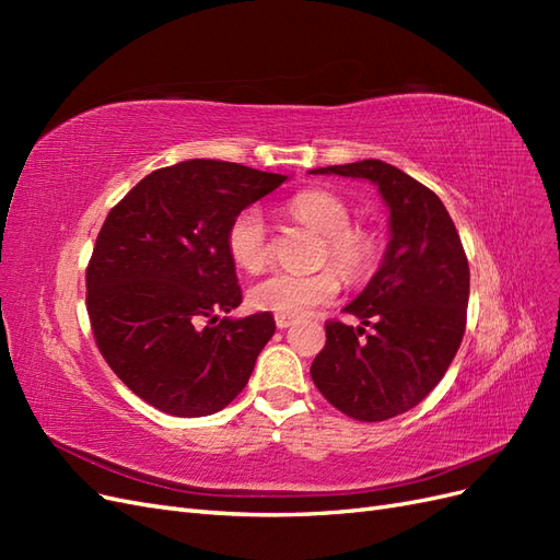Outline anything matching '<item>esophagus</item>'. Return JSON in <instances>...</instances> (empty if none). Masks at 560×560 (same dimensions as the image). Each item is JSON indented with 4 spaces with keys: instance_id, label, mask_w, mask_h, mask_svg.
<instances>
[{
    "instance_id": "esophagus-1",
    "label": "esophagus",
    "mask_w": 560,
    "mask_h": 560,
    "mask_svg": "<svg viewBox=\"0 0 560 560\" xmlns=\"http://www.w3.org/2000/svg\"><path fill=\"white\" fill-rule=\"evenodd\" d=\"M294 317L292 315H276V325H278V329H287V327H292L294 325Z\"/></svg>"
}]
</instances>
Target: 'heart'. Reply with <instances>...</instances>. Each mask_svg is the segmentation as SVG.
I'll return each instance as SVG.
<instances>
[{
	"instance_id": "1",
	"label": "heart",
	"mask_w": 560,
	"mask_h": 560,
	"mask_svg": "<svg viewBox=\"0 0 560 560\" xmlns=\"http://www.w3.org/2000/svg\"><path fill=\"white\" fill-rule=\"evenodd\" d=\"M290 210L299 222L325 235L319 261H329L343 278L358 280L374 264V238L366 231L350 226V208L338 196L322 189L301 191L290 200ZM226 249L233 264L247 273H259L268 264L266 219L259 208H245L233 217L226 231ZM338 287L341 284L331 268L311 276L278 270L252 287L249 303L259 311L296 317L334 301Z\"/></svg>"
}]
</instances>
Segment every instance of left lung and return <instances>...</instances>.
<instances>
[{"label": "left lung", "mask_w": 560, "mask_h": 560, "mask_svg": "<svg viewBox=\"0 0 560 560\" xmlns=\"http://www.w3.org/2000/svg\"><path fill=\"white\" fill-rule=\"evenodd\" d=\"M311 175L366 179L389 212L383 261L343 308L360 327L327 322L313 383L354 420L395 418L432 393L460 348L469 301L460 235L439 196L395 165L366 159Z\"/></svg>", "instance_id": "left-lung-1"}]
</instances>
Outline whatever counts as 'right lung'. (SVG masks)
I'll return each mask as SVG.
<instances>
[{
    "label": "right lung",
    "instance_id": "add662e5",
    "mask_svg": "<svg viewBox=\"0 0 560 560\" xmlns=\"http://www.w3.org/2000/svg\"><path fill=\"white\" fill-rule=\"evenodd\" d=\"M290 177L191 159L140 179L107 214L86 270L95 343L114 374L159 411H222L276 334L243 303L226 249L233 217Z\"/></svg>",
    "mask_w": 560,
    "mask_h": 560
}]
</instances>
